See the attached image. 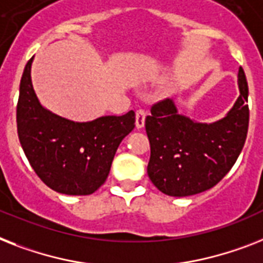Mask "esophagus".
I'll return each mask as SVG.
<instances>
[{
  "instance_id": "obj_1",
  "label": "esophagus",
  "mask_w": 263,
  "mask_h": 263,
  "mask_svg": "<svg viewBox=\"0 0 263 263\" xmlns=\"http://www.w3.org/2000/svg\"><path fill=\"white\" fill-rule=\"evenodd\" d=\"M146 110L138 109L136 110V127L143 128L144 127V120H146Z\"/></svg>"
}]
</instances>
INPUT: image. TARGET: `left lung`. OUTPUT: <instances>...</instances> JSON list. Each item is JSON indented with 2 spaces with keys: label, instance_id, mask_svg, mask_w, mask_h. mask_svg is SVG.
Wrapping results in <instances>:
<instances>
[{
  "label": "left lung",
  "instance_id": "8db88e82",
  "mask_svg": "<svg viewBox=\"0 0 263 263\" xmlns=\"http://www.w3.org/2000/svg\"><path fill=\"white\" fill-rule=\"evenodd\" d=\"M238 85L240 96L232 109L211 124L178 115L170 98L151 106V115L146 117L151 148L147 174L162 193L174 197L201 193L231 170L249 129V86L242 67Z\"/></svg>",
  "mask_w": 263,
  "mask_h": 263
}]
</instances>
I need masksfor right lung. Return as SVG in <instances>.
I'll list each match as a JSON object with an SVG mask.
<instances>
[{
  "label": "right lung",
  "instance_id": "right-lung-1",
  "mask_svg": "<svg viewBox=\"0 0 263 263\" xmlns=\"http://www.w3.org/2000/svg\"><path fill=\"white\" fill-rule=\"evenodd\" d=\"M25 65L17 102V134L29 165L58 193H95L109 174L121 140L135 128V112L76 123L40 105Z\"/></svg>",
  "mask_w": 263,
  "mask_h": 263
}]
</instances>
